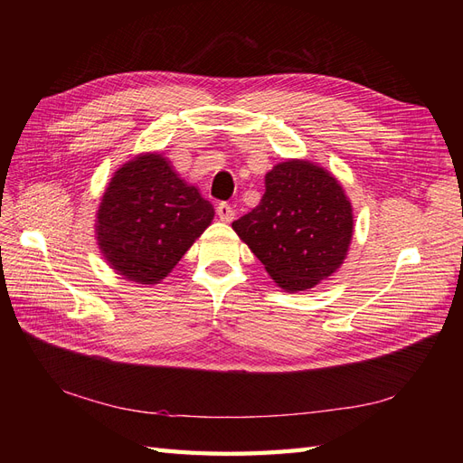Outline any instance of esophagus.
Masks as SVG:
<instances>
[{"label": "esophagus", "mask_w": 463, "mask_h": 463, "mask_svg": "<svg viewBox=\"0 0 463 463\" xmlns=\"http://www.w3.org/2000/svg\"><path fill=\"white\" fill-rule=\"evenodd\" d=\"M216 213H218V216H220L222 222H232L233 216H235V210H233L228 203H220V204L216 206Z\"/></svg>", "instance_id": "esophagus-1"}]
</instances>
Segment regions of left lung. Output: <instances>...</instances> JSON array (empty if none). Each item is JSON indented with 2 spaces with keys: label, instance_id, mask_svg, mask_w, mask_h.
<instances>
[{
  "label": "left lung",
  "instance_id": "1",
  "mask_svg": "<svg viewBox=\"0 0 463 463\" xmlns=\"http://www.w3.org/2000/svg\"><path fill=\"white\" fill-rule=\"evenodd\" d=\"M260 204L232 223L286 291H305L340 269L354 235V210L330 172L307 160L276 164Z\"/></svg>",
  "mask_w": 463,
  "mask_h": 463
}]
</instances>
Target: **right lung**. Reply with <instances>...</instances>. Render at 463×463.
Returning a JSON list of instances; mask_svg holds the SVG:
<instances>
[{"label":"right lung","instance_id":"right-lung-1","mask_svg":"<svg viewBox=\"0 0 463 463\" xmlns=\"http://www.w3.org/2000/svg\"><path fill=\"white\" fill-rule=\"evenodd\" d=\"M213 218V204L162 154H138L106 187L96 216L98 247L125 279L154 286L172 272Z\"/></svg>","mask_w":463,"mask_h":463}]
</instances>
